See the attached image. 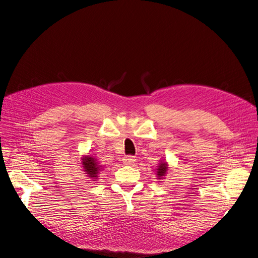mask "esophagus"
Masks as SVG:
<instances>
[{
  "label": "esophagus",
  "instance_id": "1",
  "mask_svg": "<svg viewBox=\"0 0 258 258\" xmlns=\"http://www.w3.org/2000/svg\"><path fill=\"white\" fill-rule=\"evenodd\" d=\"M135 161H136V158L134 156H126L123 158V163L127 164V166H130V164H133Z\"/></svg>",
  "mask_w": 258,
  "mask_h": 258
}]
</instances>
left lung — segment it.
<instances>
[{
    "label": "left lung",
    "instance_id": "obj_1",
    "mask_svg": "<svg viewBox=\"0 0 258 258\" xmlns=\"http://www.w3.org/2000/svg\"><path fill=\"white\" fill-rule=\"evenodd\" d=\"M167 171H168V163L166 161H161L159 163V166H158V168H157L156 175L158 177V180H161L162 177H164V175H166V173H167Z\"/></svg>",
    "mask_w": 258,
    "mask_h": 258
}]
</instances>
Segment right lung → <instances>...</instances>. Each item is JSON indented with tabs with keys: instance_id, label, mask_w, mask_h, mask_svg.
<instances>
[{
	"instance_id": "obj_1",
	"label": "right lung",
	"mask_w": 258,
	"mask_h": 258,
	"mask_svg": "<svg viewBox=\"0 0 258 258\" xmlns=\"http://www.w3.org/2000/svg\"><path fill=\"white\" fill-rule=\"evenodd\" d=\"M82 164L84 172H86L87 176H89L90 179H98V174L101 171L102 166H100L97 159L91 156H84L82 158Z\"/></svg>"
}]
</instances>
